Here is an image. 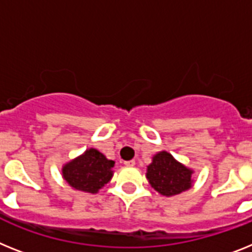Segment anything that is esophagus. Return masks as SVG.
<instances>
[{"mask_svg":"<svg viewBox=\"0 0 252 252\" xmlns=\"http://www.w3.org/2000/svg\"><path fill=\"white\" fill-rule=\"evenodd\" d=\"M136 161L134 160H129V161H124V165L126 166H134Z\"/></svg>","mask_w":252,"mask_h":252,"instance_id":"34e87169","label":"esophagus"}]
</instances>
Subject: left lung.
Instances as JSON below:
<instances>
[{
    "instance_id": "8db88e82",
    "label": "left lung",
    "mask_w": 252,
    "mask_h": 252,
    "mask_svg": "<svg viewBox=\"0 0 252 252\" xmlns=\"http://www.w3.org/2000/svg\"><path fill=\"white\" fill-rule=\"evenodd\" d=\"M193 170L173 158L172 154L160 151L152 156L146 178L151 187L162 196L172 197L187 191L193 185Z\"/></svg>"
}]
</instances>
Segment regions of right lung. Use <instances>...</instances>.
I'll use <instances>...</instances> for the list:
<instances>
[{
    "label": "right lung",
    "instance_id": "right-lung-1",
    "mask_svg": "<svg viewBox=\"0 0 252 252\" xmlns=\"http://www.w3.org/2000/svg\"><path fill=\"white\" fill-rule=\"evenodd\" d=\"M115 161L96 149H87L82 155L63 165L61 173L67 185L75 191L97 193L111 181Z\"/></svg>",
    "mask_w": 252,
    "mask_h": 252
}]
</instances>
